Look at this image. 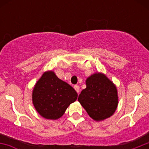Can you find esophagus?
<instances>
[{"mask_svg":"<svg viewBox=\"0 0 149 149\" xmlns=\"http://www.w3.org/2000/svg\"><path fill=\"white\" fill-rule=\"evenodd\" d=\"M74 88L76 92H77V93H79V92H80V86H79L78 85H74Z\"/></svg>","mask_w":149,"mask_h":149,"instance_id":"obj_1","label":"esophagus"}]
</instances>
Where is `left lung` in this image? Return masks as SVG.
<instances>
[{
    "label": "left lung",
    "mask_w": 149,
    "mask_h": 149,
    "mask_svg": "<svg viewBox=\"0 0 149 149\" xmlns=\"http://www.w3.org/2000/svg\"><path fill=\"white\" fill-rule=\"evenodd\" d=\"M86 89L79 95L78 101L95 121H103L116 110L119 96L115 84L104 74L96 72L86 80Z\"/></svg>",
    "instance_id": "1"
}]
</instances>
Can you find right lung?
Here are the masks:
<instances>
[{
  "mask_svg": "<svg viewBox=\"0 0 149 149\" xmlns=\"http://www.w3.org/2000/svg\"><path fill=\"white\" fill-rule=\"evenodd\" d=\"M77 98L72 86L57 77L53 71H46L33 89L32 101L36 110L47 119L56 120Z\"/></svg>",
  "mask_w": 149,
  "mask_h": 149,
  "instance_id": "add662e5",
  "label": "right lung"
}]
</instances>
